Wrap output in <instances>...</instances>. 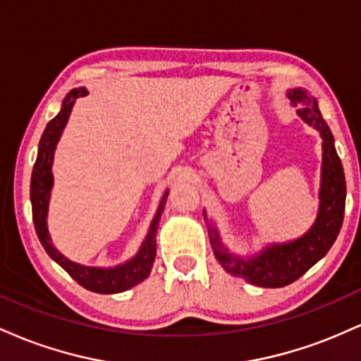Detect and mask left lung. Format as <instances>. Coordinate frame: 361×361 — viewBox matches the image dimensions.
<instances>
[{"mask_svg":"<svg viewBox=\"0 0 361 361\" xmlns=\"http://www.w3.org/2000/svg\"><path fill=\"white\" fill-rule=\"evenodd\" d=\"M288 100L299 106L297 114L307 126H312L322 139L321 190H319V210L316 222L302 238L293 241L270 244L251 258H241L224 247L217 229L209 224V238L215 258L224 270L231 275L264 288H279L300 279L310 267L317 263L336 241L343 226L346 202V181L343 164L339 159L334 137L326 120L319 111L317 100L307 90H288ZM205 215V210H204ZM207 221V215H205Z\"/></svg>","mask_w":361,"mask_h":361,"instance_id":"8db88e82","label":"left lung"}]
</instances>
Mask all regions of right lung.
Returning <instances> with one entry per match:
<instances>
[{"instance_id": "add662e5", "label": "right lung", "mask_w": 361, "mask_h": 361, "mask_svg": "<svg viewBox=\"0 0 361 361\" xmlns=\"http://www.w3.org/2000/svg\"><path fill=\"white\" fill-rule=\"evenodd\" d=\"M88 91L85 88H76L66 94L62 102L61 111L54 117L45 127L42 137L39 142V152H37V161L34 164L30 181V200H32V215H34V224L37 235L42 243L44 250L47 255L61 264L69 275L73 276L81 287L97 293H118L123 290H128L134 285H137L144 279H147L151 273L152 263L156 258V231L159 217L163 214L164 205H166L168 190L161 198L157 212L149 226L147 235L144 239L142 246L139 247L137 255L134 258L126 261L123 264H117L114 268H98V267H85V264L74 263L68 259L64 255L54 247L51 235L47 229V212H49V200H51V190L54 185L52 176V163H54V151H56L57 142H59L62 130L68 123L69 115H71L73 105L80 97H86Z\"/></svg>"}]
</instances>
